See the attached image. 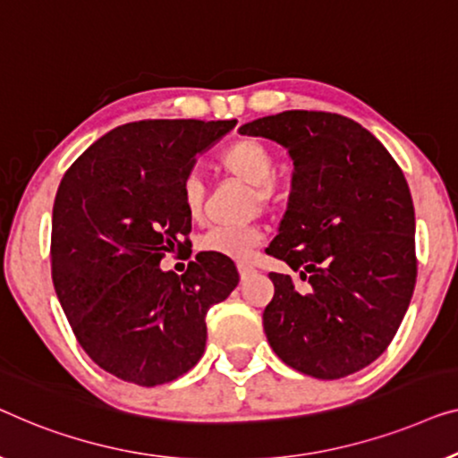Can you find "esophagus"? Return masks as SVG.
<instances>
[{
	"label": "esophagus",
	"mask_w": 458,
	"mask_h": 458,
	"mask_svg": "<svg viewBox=\"0 0 458 458\" xmlns=\"http://www.w3.org/2000/svg\"><path fill=\"white\" fill-rule=\"evenodd\" d=\"M257 269L253 266H249V263H238V274H241V278H249L250 274H255Z\"/></svg>",
	"instance_id": "34e87169"
}]
</instances>
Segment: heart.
Wrapping results in <instances>:
<instances>
[{"mask_svg":"<svg viewBox=\"0 0 458 458\" xmlns=\"http://www.w3.org/2000/svg\"><path fill=\"white\" fill-rule=\"evenodd\" d=\"M217 162L232 176L253 186V203L267 205L278 199L280 184L274 176L276 156L272 147L259 139L244 137L224 147ZM205 182L195 172L186 174L180 184V201L191 220H199L205 208ZM263 241V232L255 224L242 226H214L197 238V249L205 253L230 257V259H249L255 247Z\"/></svg>","mask_w":458,"mask_h":458,"instance_id":"b5f03b06","label":"heart"}]
</instances>
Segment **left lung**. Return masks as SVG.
I'll use <instances>...</instances> for the list:
<instances>
[{
	"label": "left lung",
	"mask_w": 458,
	"mask_h": 458,
	"mask_svg": "<svg viewBox=\"0 0 458 458\" xmlns=\"http://www.w3.org/2000/svg\"><path fill=\"white\" fill-rule=\"evenodd\" d=\"M241 134L284 145L291 203L267 255L301 282L269 274L267 343L286 365L318 379L351 376L394 338L417 280L415 209L404 174L355 120L291 109Z\"/></svg>",
	"instance_id": "8db88e82"
}]
</instances>
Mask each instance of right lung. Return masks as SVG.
Wrapping results in <instances>:
<instances>
[{"instance_id": "add662e5", "label": "right lung", "mask_w": 458, "mask_h": 458, "mask_svg": "<svg viewBox=\"0 0 458 458\" xmlns=\"http://www.w3.org/2000/svg\"><path fill=\"white\" fill-rule=\"evenodd\" d=\"M234 126L131 122L64 174L51 220L55 294L87 355L124 382L151 388L192 369L209 307L238 284L234 261L205 250L182 276L159 267L165 253L191 244L180 184L195 156Z\"/></svg>"}]
</instances>
